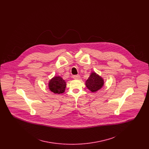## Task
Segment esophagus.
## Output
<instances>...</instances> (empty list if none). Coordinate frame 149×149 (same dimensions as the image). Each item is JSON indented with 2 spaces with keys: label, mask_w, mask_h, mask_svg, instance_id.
Here are the masks:
<instances>
[{
  "label": "esophagus",
  "mask_w": 149,
  "mask_h": 149,
  "mask_svg": "<svg viewBox=\"0 0 149 149\" xmlns=\"http://www.w3.org/2000/svg\"><path fill=\"white\" fill-rule=\"evenodd\" d=\"M80 78V76L79 75H76L73 76V78L74 79H79Z\"/></svg>",
  "instance_id": "esophagus-1"
}]
</instances>
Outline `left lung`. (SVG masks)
Listing matches in <instances>:
<instances>
[{
  "instance_id": "8db88e82",
  "label": "left lung",
  "mask_w": 149,
  "mask_h": 149,
  "mask_svg": "<svg viewBox=\"0 0 149 149\" xmlns=\"http://www.w3.org/2000/svg\"><path fill=\"white\" fill-rule=\"evenodd\" d=\"M85 84L90 91L93 92H95L103 86L104 81L102 78L97 75L95 72H92L86 81Z\"/></svg>"
}]
</instances>
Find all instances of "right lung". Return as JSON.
<instances>
[{
    "label": "right lung",
    "mask_w": 149,
    "mask_h": 149,
    "mask_svg": "<svg viewBox=\"0 0 149 149\" xmlns=\"http://www.w3.org/2000/svg\"><path fill=\"white\" fill-rule=\"evenodd\" d=\"M49 86L52 92L55 94H60L64 93L66 87V83L62 78L55 77L50 80Z\"/></svg>",
    "instance_id": "obj_1"
}]
</instances>
